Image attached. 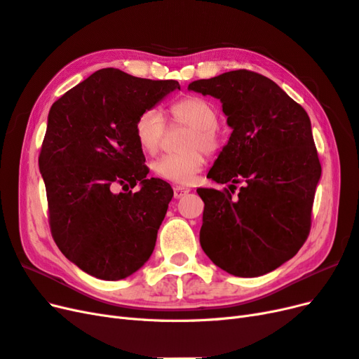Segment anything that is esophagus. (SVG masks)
Instances as JSON below:
<instances>
[{
	"label": "esophagus",
	"instance_id": "obj_1",
	"mask_svg": "<svg viewBox=\"0 0 359 359\" xmlns=\"http://www.w3.org/2000/svg\"><path fill=\"white\" fill-rule=\"evenodd\" d=\"M189 192H191L189 188H183V187H179V184H176V187H175V198H182V196H184Z\"/></svg>",
	"mask_w": 359,
	"mask_h": 359
}]
</instances>
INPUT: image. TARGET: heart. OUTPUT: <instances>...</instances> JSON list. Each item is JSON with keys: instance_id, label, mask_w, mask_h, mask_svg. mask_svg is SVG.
<instances>
[{"instance_id": "1", "label": "heart", "mask_w": 359, "mask_h": 359, "mask_svg": "<svg viewBox=\"0 0 359 359\" xmlns=\"http://www.w3.org/2000/svg\"><path fill=\"white\" fill-rule=\"evenodd\" d=\"M175 122L192 128L184 147L191 149L183 154H167L154 163V171L159 177L176 183H191L201 171L205 158L204 152H215L219 147L216 125L219 113L215 104L200 97H187L170 107ZM165 135V121L155 109L144 110L135 121V137L146 154H156Z\"/></svg>"}]
</instances>
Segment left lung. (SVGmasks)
I'll return each mask as SVG.
<instances>
[{"mask_svg":"<svg viewBox=\"0 0 359 359\" xmlns=\"http://www.w3.org/2000/svg\"><path fill=\"white\" fill-rule=\"evenodd\" d=\"M188 89L221 100L233 130L207 175L229 183V191L196 189L204 201L201 248L229 274L270 273L310 233L322 168L309 114L273 80L249 70L195 80Z\"/></svg>","mask_w":359,"mask_h":359,"instance_id":"8db88e82","label":"left lung"}]
</instances>
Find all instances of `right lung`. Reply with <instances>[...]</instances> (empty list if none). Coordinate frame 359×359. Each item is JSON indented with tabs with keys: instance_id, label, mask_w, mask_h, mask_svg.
Masks as SVG:
<instances>
[{
	"instance_id": "add662e5",
	"label": "right lung",
	"mask_w": 359,
	"mask_h": 359,
	"mask_svg": "<svg viewBox=\"0 0 359 359\" xmlns=\"http://www.w3.org/2000/svg\"><path fill=\"white\" fill-rule=\"evenodd\" d=\"M176 89V80L102 68L50 107L39 167L52 237L67 259L98 279H125L155 249L172 189L147 179L135 121ZM135 184L140 191L114 192Z\"/></svg>"
}]
</instances>
